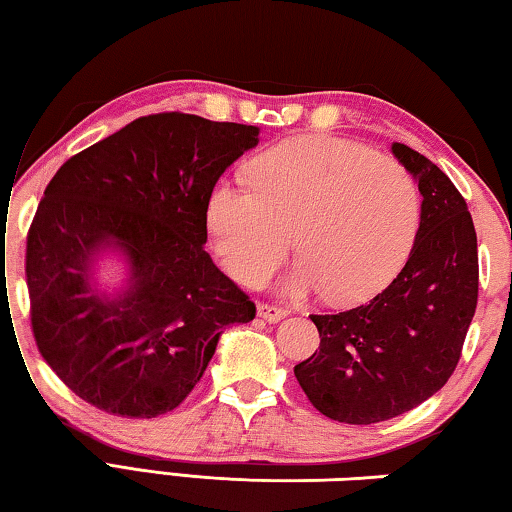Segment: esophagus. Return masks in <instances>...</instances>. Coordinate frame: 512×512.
Masks as SVG:
<instances>
[{"label":"esophagus","mask_w":512,"mask_h":512,"mask_svg":"<svg viewBox=\"0 0 512 512\" xmlns=\"http://www.w3.org/2000/svg\"><path fill=\"white\" fill-rule=\"evenodd\" d=\"M257 316L264 318L266 323H277V320H282L284 316H287V309L275 307V305H264V302H259Z\"/></svg>","instance_id":"1"}]
</instances>
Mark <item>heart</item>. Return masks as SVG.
Returning a JSON list of instances; mask_svg holds the SVG:
<instances>
[{
  "label": "heart",
  "mask_w": 512,
  "mask_h": 512,
  "mask_svg": "<svg viewBox=\"0 0 512 512\" xmlns=\"http://www.w3.org/2000/svg\"><path fill=\"white\" fill-rule=\"evenodd\" d=\"M248 185L219 183L205 212L216 255L246 287L273 275L296 232L302 259L284 293L361 302L397 275L420 228V189L404 164L345 137L277 144L250 160Z\"/></svg>",
  "instance_id": "heart-1"
}]
</instances>
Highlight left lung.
<instances>
[{
	"label": "left lung",
	"instance_id": "1",
	"mask_svg": "<svg viewBox=\"0 0 512 512\" xmlns=\"http://www.w3.org/2000/svg\"><path fill=\"white\" fill-rule=\"evenodd\" d=\"M393 155L418 183L420 228L400 275L366 305L311 314L320 345L298 363V384L327 418L391 420L447 384L479 298L472 214L436 164L395 142Z\"/></svg>",
	"mask_w": 512,
	"mask_h": 512
}]
</instances>
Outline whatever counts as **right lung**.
Returning <instances> with one entry per match:
<instances>
[{"label": "right lung", "instance_id": "right-lung-1", "mask_svg": "<svg viewBox=\"0 0 512 512\" xmlns=\"http://www.w3.org/2000/svg\"><path fill=\"white\" fill-rule=\"evenodd\" d=\"M259 128L160 112L56 171L27 237L31 327L69 391L121 418H158L194 391L223 327L255 302L205 253L207 198ZM106 249L127 257L117 292L93 287Z\"/></svg>", "mask_w": 512, "mask_h": 512}]
</instances>
